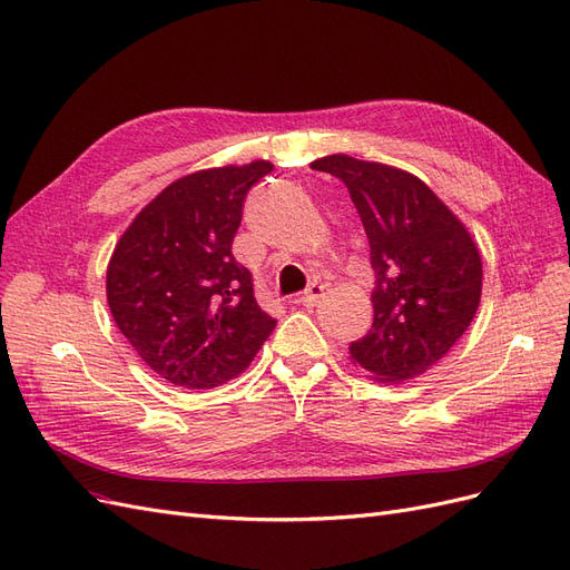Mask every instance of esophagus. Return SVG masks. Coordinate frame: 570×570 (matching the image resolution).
Listing matches in <instances>:
<instances>
[{
    "mask_svg": "<svg viewBox=\"0 0 570 570\" xmlns=\"http://www.w3.org/2000/svg\"><path fill=\"white\" fill-rule=\"evenodd\" d=\"M323 292H325V287H323L321 283H312V285L306 287L304 295L299 297V304H302V306H314V304L323 297Z\"/></svg>",
    "mask_w": 570,
    "mask_h": 570,
    "instance_id": "34e87169",
    "label": "esophagus"
}]
</instances>
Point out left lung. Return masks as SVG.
Here are the masks:
<instances>
[{
    "label": "left lung",
    "instance_id": "1",
    "mask_svg": "<svg viewBox=\"0 0 570 570\" xmlns=\"http://www.w3.org/2000/svg\"><path fill=\"white\" fill-rule=\"evenodd\" d=\"M312 168L347 185L371 245L373 325L352 342V364L377 383L423 375L475 318L482 262L473 235L409 170L350 154L321 157Z\"/></svg>",
    "mask_w": 570,
    "mask_h": 570
}]
</instances>
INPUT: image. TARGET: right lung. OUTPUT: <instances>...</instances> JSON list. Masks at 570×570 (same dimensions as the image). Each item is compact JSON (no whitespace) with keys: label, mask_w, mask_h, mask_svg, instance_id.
<instances>
[{"label":"right lung","mask_w":570,"mask_h":570,"mask_svg":"<svg viewBox=\"0 0 570 570\" xmlns=\"http://www.w3.org/2000/svg\"><path fill=\"white\" fill-rule=\"evenodd\" d=\"M273 164L204 168L164 187L120 235L107 266L118 331L168 383L209 390L243 373L275 327L254 299L233 237L247 189Z\"/></svg>","instance_id":"add662e5"}]
</instances>
